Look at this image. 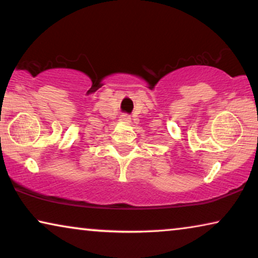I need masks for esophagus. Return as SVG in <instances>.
<instances>
[{
  "label": "esophagus",
  "mask_w": 258,
  "mask_h": 258,
  "mask_svg": "<svg viewBox=\"0 0 258 258\" xmlns=\"http://www.w3.org/2000/svg\"><path fill=\"white\" fill-rule=\"evenodd\" d=\"M130 119H132V118H130V116L126 115V114H123V115L121 116V121L124 122V123H129Z\"/></svg>",
  "instance_id": "34e87169"
}]
</instances>
